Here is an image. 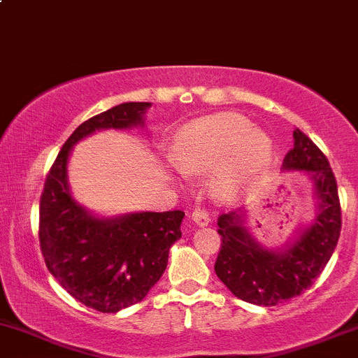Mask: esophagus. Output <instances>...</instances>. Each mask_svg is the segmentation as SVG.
<instances>
[{
    "instance_id": "esophagus-1",
    "label": "esophagus",
    "mask_w": 358,
    "mask_h": 358,
    "mask_svg": "<svg viewBox=\"0 0 358 358\" xmlns=\"http://www.w3.org/2000/svg\"><path fill=\"white\" fill-rule=\"evenodd\" d=\"M191 218L196 225H208L210 215L203 206H194L193 211H191Z\"/></svg>"
}]
</instances>
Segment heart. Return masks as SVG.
<instances>
[{"mask_svg": "<svg viewBox=\"0 0 358 358\" xmlns=\"http://www.w3.org/2000/svg\"><path fill=\"white\" fill-rule=\"evenodd\" d=\"M271 140L252 128L241 114L225 113L191 122L172 147V160L187 174L206 172L218 165L215 186L222 194H234L248 186L266 167Z\"/></svg>", "mask_w": 358, "mask_h": 358, "instance_id": "obj_1", "label": "heart"}]
</instances>
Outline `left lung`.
Instances as JSON below:
<instances>
[{"instance_id":"8db88e82","label":"left lung","mask_w":358,"mask_h":358,"mask_svg":"<svg viewBox=\"0 0 358 358\" xmlns=\"http://www.w3.org/2000/svg\"><path fill=\"white\" fill-rule=\"evenodd\" d=\"M294 140L283 167L309 172L319 198L316 222L295 244L282 252L259 248L242 227L241 210L222 213L217 222L222 244L215 273L237 299L256 306H276L307 290L324 270L340 239V196L328 159L301 129H295Z\"/></svg>"}]
</instances>
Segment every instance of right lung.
<instances>
[{
    "instance_id": "obj_1",
    "label": "right lung",
    "mask_w": 358,
    "mask_h": 358,
    "mask_svg": "<svg viewBox=\"0 0 358 358\" xmlns=\"http://www.w3.org/2000/svg\"><path fill=\"white\" fill-rule=\"evenodd\" d=\"M147 107L148 102L119 103L82 122L57 153L41 194L39 242L45 266L71 297L99 313H117L143 301L167 268L184 211L99 220L73 201L68 155L76 141L95 129L143 124Z\"/></svg>"
}]
</instances>
